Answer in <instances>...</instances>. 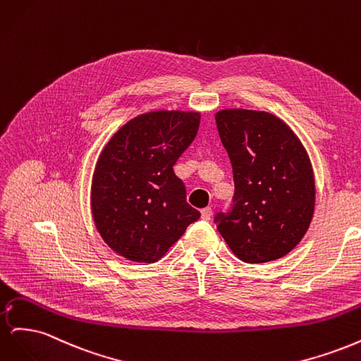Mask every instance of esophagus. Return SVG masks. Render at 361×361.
Listing matches in <instances>:
<instances>
[{
	"label": "esophagus",
	"mask_w": 361,
	"mask_h": 361,
	"mask_svg": "<svg viewBox=\"0 0 361 361\" xmlns=\"http://www.w3.org/2000/svg\"><path fill=\"white\" fill-rule=\"evenodd\" d=\"M211 216H212V207H204V209H202V218L203 220H211Z\"/></svg>",
	"instance_id": "esophagus-1"
}]
</instances>
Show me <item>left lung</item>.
I'll return each mask as SVG.
<instances>
[{"label": "left lung", "mask_w": 361, "mask_h": 361, "mask_svg": "<svg viewBox=\"0 0 361 361\" xmlns=\"http://www.w3.org/2000/svg\"><path fill=\"white\" fill-rule=\"evenodd\" d=\"M233 169V209L218 214V232L247 264L286 256L312 223L314 174L307 150L288 123L267 111L226 108L215 114Z\"/></svg>", "instance_id": "8db88e82"}]
</instances>
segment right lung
I'll use <instances>...</instances> for the list:
<instances>
[{
    "label": "right lung",
    "instance_id": "right-lung-1",
    "mask_svg": "<svg viewBox=\"0 0 361 361\" xmlns=\"http://www.w3.org/2000/svg\"><path fill=\"white\" fill-rule=\"evenodd\" d=\"M199 125V111H150L130 118L102 149L90 207L97 232L118 256L154 264L200 218L173 171Z\"/></svg>",
    "mask_w": 361,
    "mask_h": 361
}]
</instances>
